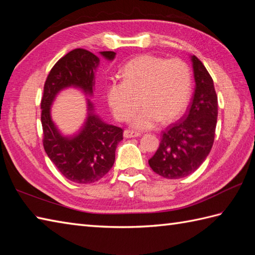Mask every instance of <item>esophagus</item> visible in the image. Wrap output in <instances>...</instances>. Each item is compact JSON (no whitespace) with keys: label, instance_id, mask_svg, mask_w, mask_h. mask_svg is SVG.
Instances as JSON below:
<instances>
[{"label":"esophagus","instance_id":"1","mask_svg":"<svg viewBox=\"0 0 255 255\" xmlns=\"http://www.w3.org/2000/svg\"><path fill=\"white\" fill-rule=\"evenodd\" d=\"M140 132L138 131H134V130H131V129H126V130L124 131V136L126 138H132V137H139L140 136Z\"/></svg>","mask_w":255,"mask_h":255}]
</instances>
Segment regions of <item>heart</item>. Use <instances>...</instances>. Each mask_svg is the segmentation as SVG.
Listing matches in <instances>:
<instances>
[{
    "label": "heart",
    "mask_w": 255,
    "mask_h": 255,
    "mask_svg": "<svg viewBox=\"0 0 255 255\" xmlns=\"http://www.w3.org/2000/svg\"><path fill=\"white\" fill-rule=\"evenodd\" d=\"M191 90V69L185 61L142 55L124 67L123 80L108 85L107 101L119 121L130 118L141 103L142 108L132 118V125L148 129L159 121L167 123L180 115Z\"/></svg>",
    "instance_id": "1"
}]
</instances>
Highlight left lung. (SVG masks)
Listing matches in <instances>:
<instances>
[{"instance_id":"8db88e82","label":"left lung","mask_w":255,"mask_h":255,"mask_svg":"<svg viewBox=\"0 0 255 255\" xmlns=\"http://www.w3.org/2000/svg\"><path fill=\"white\" fill-rule=\"evenodd\" d=\"M195 92L187 113L162 131L159 148L149 160L156 174L169 180L185 177L207 158L215 140L218 99L214 81L196 56H192Z\"/></svg>"}]
</instances>
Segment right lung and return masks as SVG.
Masks as SVG:
<instances>
[{
    "instance_id": "right-lung-1",
    "label": "right lung",
    "mask_w": 255,
    "mask_h": 255,
    "mask_svg": "<svg viewBox=\"0 0 255 255\" xmlns=\"http://www.w3.org/2000/svg\"><path fill=\"white\" fill-rule=\"evenodd\" d=\"M101 55L113 60L116 53L102 51ZM100 59L89 50L78 48L59 59L50 70L41 97L42 144L47 155L61 174L69 181L90 184L106 175L115 162L117 144L123 140V129L107 125L93 112L89 102V116L77 136H61L50 117V106L56 95L68 86H75L92 95L94 70Z\"/></svg>"
}]
</instances>
